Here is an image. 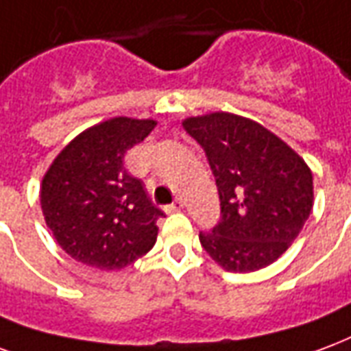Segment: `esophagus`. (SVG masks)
<instances>
[{
    "instance_id": "obj_1",
    "label": "esophagus",
    "mask_w": 351,
    "mask_h": 351,
    "mask_svg": "<svg viewBox=\"0 0 351 351\" xmlns=\"http://www.w3.org/2000/svg\"><path fill=\"white\" fill-rule=\"evenodd\" d=\"M185 207V202H183V198H176V202H173L172 206L166 207V211L168 213H178V211H181Z\"/></svg>"
}]
</instances>
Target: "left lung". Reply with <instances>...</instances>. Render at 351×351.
<instances>
[{"instance_id":"left-lung-1","label":"left lung","mask_w":351,"mask_h":351,"mask_svg":"<svg viewBox=\"0 0 351 351\" xmlns=\"http://www.w3.org/2000/svg\"><path fill=\"white\" fill-rule=\"evenodd\" d=\"M206 149L221 196V222L200 234L202 247L230 273L277 262L314 206L312 170L298 151L254 119L209 112L183 119Z\"/></svg>"}]
</instances>
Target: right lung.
<instances>
[{"instance_id": "add662e5", "label": "right lung", "mask_w": 351, "mask_h": 351, "mask_svg": "<svg viewBox=\"0 0 351 351\" xmlns=\"http://www.w3.org/2000/svg\"><path fill=\"white\" fill-rule=\"evenodd\" d=\"M155 127V119L110 117L82 130L48 166L40 209L53 239L73 260L121 271L153 249L165 213L145 196L142 181L127 173L123 158Z\"/></svg>"}]
</instances>
